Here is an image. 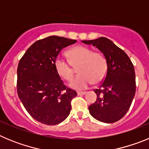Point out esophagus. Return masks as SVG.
Returning <instances> with one entry per match:
<instances>
[{
    "label": "esophagus",
    "instance_id": "esophagus-1",
    "mask_svg": "<svg viewBox=\"0 0 149 149\" xmlns=\"http://www.w3.org/2000/svg\"><path fill=\"white\" fill-rule=\"evenodd\" d=\"M77 95H84L86 94V92H77Z\"/></svg>",
    "mask_w": 149,
    "mask_h": 149
}]
</instances>
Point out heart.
<instances>
[{"mask_svg": "<svg viewBox=\"0 0 149 149\" xmlns=\"http://www.w3.org/2000/svg\"><path fill=\"white\" fill-rule=\"evenodd\" d=\"M69 63L77 67L78 75L70 84V86L77 89H86L93 82L97 84L104 79L107 71V63L104 56L94 52L91 48L84 45H76L66 53ZM56 74L62 79L69 81L73 77L71 65L65 60L57 57L54 63Z\"/></svg>", "mask_w": 149, "mask_h": 149, "instance_id": "obj_1", "label": "heart"}]
</instances>
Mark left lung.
I'll return each mask as SVG.
<instances>
[{"instance_id":"1","label":"left lung","mask_w":149,"mask_h":149,"mask_svg":"<svg viewBox=\"0 0 149 149\" xmlns=\"http://www.w3.org/2000/svg\"><path fill=\"white\" fill-rule=\"evenodd\" d=\"M82 42L95 46L103 54L107 63L104 81L94 90L97 99L89 107V113L101 122L113 123L125 115L135 95L134 65L125 52L107 38Z\"/></svg>"}]
</instances>
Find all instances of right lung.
<instances>
[{"label": "right lung", "mask_w": 149, "mask_h": 149, "mask_svg": "<svg viewBox=\"0 0 149 149\" xmlns=\"http://www.w3.org/2000/svg\"><path fill=\"white\" fill-rule=\"evenodd\" d=\"M74 39L51 36L34 42L18 63L17 92L31 116L48 125L61 123L70 113L71 101L77 96L55 71L60 51L75 43Z\"/></svg>", "instance_id": "right-lung-1"}]
</instances>
